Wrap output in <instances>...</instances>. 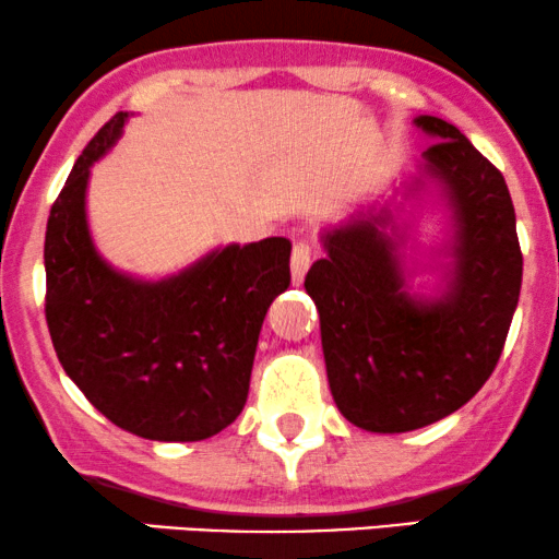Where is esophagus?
I'll return each instance as SVG.
<instances>
[{
	"mask_svg": "<svg viewBox=\"0 0 559 559\" xmlns=\"http://www.w3.org/2000/svg\"><path fill=\"white\" fill-rule=\"evenodd\" d=\"M312 262V249L310 243H295L293 249V259H289V270H293V282H302L305 272H308V266Z\"/></svg>",
	"mask_w": 559,
	"mask_h": 559,
	"instance_id": "1",
	"label": "esophagus"
}]
</instances>
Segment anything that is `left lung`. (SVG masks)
<instances>
[{
    "instance_id": "left-lung-1",
    "label": "left lung",
    "mask_w": 559,
    "mask_h": 559,
    "mask_svg": "<svg viewBox=\"0 0 559 559\" xmlns=\"http://www.w3.org/2000/svg\"><path fill=\"white\" fill-rule=\"evenodd\" d=\"M412 124L432 140L417 170L386 201L320 228L325 259L305 277L335 407L381 435L438 423L486 384L522 289L503 175L445 119L419 114ZM425 210L441 213L443 241L417 260ZM423 271L436 285L417 294L411 280Z\"/></svg>"
}]
</instances>
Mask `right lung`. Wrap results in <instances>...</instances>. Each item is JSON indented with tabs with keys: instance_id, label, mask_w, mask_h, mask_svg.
Listing matches in <instances>:
<instances>
[{
	"instance_id": "right-lung-1",
	"label": "right lung",
	"mask_w": 559,
	"mask_h": 559,
	"mask_svg": "<svg viewBox=\"0 0 559 559\" xmlns=\"http://www.w3.org/2000/svg\"><path fill=\"white\" fill-rule=\"evenodd\" d=\"M129 117L98 129L52 203L45 318L60 366L106 419L144 440L195 442L247 404L264 316L289 287L293 243H226L157 280L106 262L88 226V180Z\"/></svg>"
}]
</instances>
